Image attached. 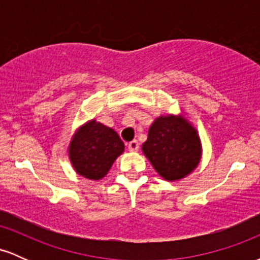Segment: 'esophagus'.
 Masks as SVG:
<instances>
[{
    "label": "esophagus",
    "mask_w": 260,
    "mask_h": 260,
    "mask_svg": "<svg viewBox=\"0 0 260 260\" xmlns=\"http://www.w3.org/2000/svg\"><path fill=\"white\" fill-rule=\"evenodd\" d=\"M128 149L129 151H137L139 149V143L138 140H132V142L128 143Z\"/></svg>",
    "instance_id": "34e87169"
}]
</instances>
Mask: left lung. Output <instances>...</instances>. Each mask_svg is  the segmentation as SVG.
<instances>
[{"label": "left lung", "mask_w": 260, "mask_h": 260, "mask_svg": "<svg viewBox=\"0 0 260 260\" xmlns=\"http://www.w3.org/2000/svg\"><path fill=\"white\" fill-rule=\"evenodd\" d=\"M143 153L165 180H180L201 160V140L184 118L161 116L149 128Z\"/></svg>", "instance_id": "obj_1"}]
</instances>
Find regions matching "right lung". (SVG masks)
I'll list each match as a JSON object with an SVG mask.
<instances>
[{"label":"right lung","mask_w":260,"mask_h":260,"mask_svg":"<svg viewBox=\"0 0 260 260\" xmlns=\"http://www.w3.org/2000/svg\"><path fill=\"white\" fill-rule=\"evenodd\" d=\"M123 149V142L115 131L92 120L74 136L70 145V157L79 175L100 180Z\"/></svg>","instance_id":"right-lung-1"}]
</instances>
